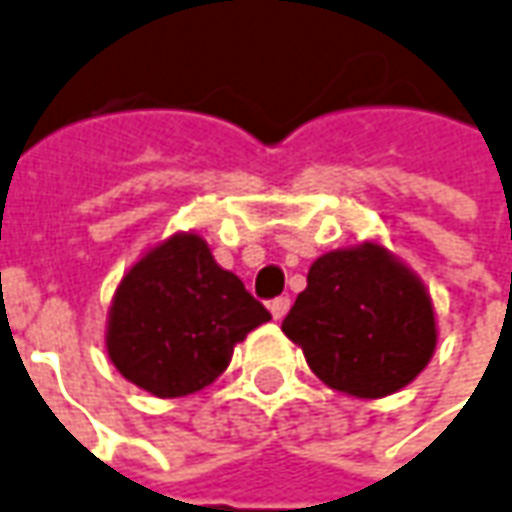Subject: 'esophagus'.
I'll use <instances>...</instances> for the list:
<instances>
[{"label":"esophagus","mask_w":512,"mask_h":512,"mask_svg":"<svg viewBox=\"0 0 512 512\" xmlns=\"http://www.w3.org/2000/svg\"><path fill=\"white\" fill-rule=\"evenodd\" d=\"M268 310H271V316L277 318V321H282V318H285V313L291 310V299H288V296H277V299H271Z\"/></svg>","instance_id":"34e87169"}]
</instances>
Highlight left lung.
Wrapping results in <instances>:
<instances>
[{
    "label": "left lung",
    "instance_id": "8db88e82",
    "mask_svg": "<svg viewBox=\"0 0 512 512\" xmlns=\"http://www.w3.org/2000/svg\"><path fill=\"white\" fill-rule=\"evenodd\" d=\"M282 332L318 380L357 399L410 385L438 343L424 282L371 241L318 257Z\"/></svg>",
    "mask_w": 512,
    "mask_h": 512
}]
</instances>
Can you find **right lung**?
<instances>
[{
  "instance_id": "obj_1",
  "label": "right lung",
  "mask_w": 512,
  "mask_h": 512,
  "mask_svg": "<svg viewBox=\"0 0 512 512\" xmlns=\"http://www.w3.org/2000/svg\"><path fill=\"white\" fill-rule=\"evenodd\" d=\"M271 313L196 232H177L124 274L107 313V355L160 399L202 391Z\"/></svg>"
}]
</instances>
